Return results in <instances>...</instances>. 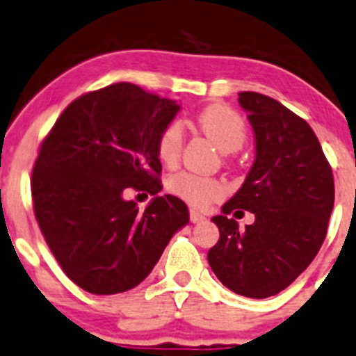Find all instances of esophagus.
<instances>
[{"instance_id": "1", "label": "esophagus", "mask_w": 356, "mask_h": 356, "mask_svg": "<svg viewBox=\"0 0 356 356\" xmlns=\"http://www.w3.org/2000/svg\"><path fill=\"white\" fill-rule=\"evenodd\" d=\"M189 218H191V222H193V223H200V222H203V220H207V218H204V215L194 211V209H191V211H189Z\"/></svg>"}]
</instances>
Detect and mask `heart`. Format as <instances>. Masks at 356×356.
Returning <instances> with one entry per match:
<instances>
[{
    "instance_id": "obj_1",
    "label": "heart",
    "mask_w": 356,
    "mask_h": 356,
    "mask_svg": "<svg viewBox=\"0 0 356 356\" xmlns=\"http://www.w3.org/2000/svg\"><path fill=\"white\" fill-rule=\"evenodd\" d=\"M197 128L216 145L222 152L232 153L244 147L247 141V126L242 115L223 104L204 107L196 115ZM184 145V129L177 121L168 122L156 140L159 159L168 167L175 165ZM167 188L172 194L184 200L193 208H207L220 197L225 196V182L193 172H177L170 175Z\"/></svg>"
}]
</instances>
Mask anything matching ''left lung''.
<instances>
[{
  "mask_svg": "<svg viewBox=\"0 0 356 356\" xmlns=\"http://www.w3.org/2000/svg\"><path fill=\"white\" fill-rule=\"evenodd\" d=\"M256 140L242 188L213 216L220 241L208 263L227 288L249 298L280 293L312 263L326 238L334 179L312 128L271 97L238 93ZM254 213L241 231L230 212Z\"/></svg>",
  "mask_w": 356,
  "mask_h": 356,
  "instance_id": "1",
  "label": "left lung"
}]
</instances>
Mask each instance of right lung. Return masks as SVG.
<instances>
[{"label":"right lung","instance_id":"add662e5","mask_svg":"<svg viewBox=\"0 0 356 356\" xmlns=\"http://www.w3.org/2000/svg\"><path fill=\"white\" fill-rule=\"evenodd\" d=\"M181 107L133 83L78 97L59 115L32 170L33 213L63 271L93 295L140 285L188 207L162 189L156 140ZM126 188L156 197L141 212Z\"/></svg>","mask_w":356,"mask_h":356}]
</instances>
